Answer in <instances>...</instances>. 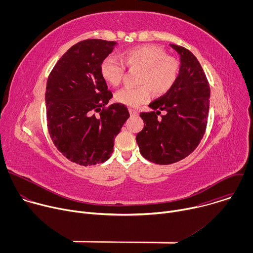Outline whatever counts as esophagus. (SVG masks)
<instances>
[{
  "label": "esophagus",
  "mask_w": 253,
  "mask_h": 253,
  "mask_svg": "<svg viewBox=\"0 0 253 253\" xmlns=\"http://www.w3.org/2000/svg\"><path fill=\"white\" fill-rule=\"evenodd\" d=\"M129 112H130L131 116H138L139 115V112L137 110H135V109H132V108H130Z\"/></svg>",
  "instance_id": "34e87169"
}]
</instances>
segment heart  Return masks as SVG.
I'll return each instance as SVG.
<instances>
[{
  "instance_id": "heart-1",
  "label": "heart",
  "mask_w": 253,
  "mask_h": 253,
  "mask_svg": "<svg viewBox=\"0 0 253 253\" xmlns=\"http://www.w3.org/2000/svg\"><path fill=\"white\" fill-rule=\"evenodd\" d=\"M122 59L130 69H139L138 87H125L119 90L115 99L126 106L137 107L147 102L151 97V90L157 96L166 94L175 84L180 64L168 56L166 51L155 45H144L126 50ZM116 56H107L100 65V74L110 86H118L125 73V65Z\"/></svg>"
}]
</instances>
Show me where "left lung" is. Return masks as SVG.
I'll return each instance as SVG.
<instances>
[{
	"label": "left lung",
	"instance_id": "obj_1",
	"mask_svg": "<svg viewBox=\"0 0 253 253\" xmlns=\"http://www.w3.org/2000/svg\"><path fill=\"white\" fill-rule=\"evenodd\" d=\"M180 56V69L173 87L149 104L151 112L140 113L144 128L136 136L140 153L161 165L190 155L205 133L210 88L196 57L181 46L170 44ZM161 111L165 115L159 119Z\"/></svg>",
	"mask_w": 253,
	"mask_h": 253
}]
</instances>
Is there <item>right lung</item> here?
Segmentation results:
<instances>
[{
	"label": "right lung",
	"mask_w": 253,
	"mask_h": 253,
	"mask_svg": "<svg viewBox=\"0 0 253 253\" xmlns=\"http://www.w3.org/2000/svg\"><path fill=\"white\" fill-rule=\"evenodd\" d=\"M116 44L100 39L75 44L60 58L47 81L50 137L67 159L82 166L111 157L115 137L130 117L124 104L106 107L113 95L101 77L100 65Z\"/></svg>",
	"instance_id": "right-lung-1"
}]
</instances>
